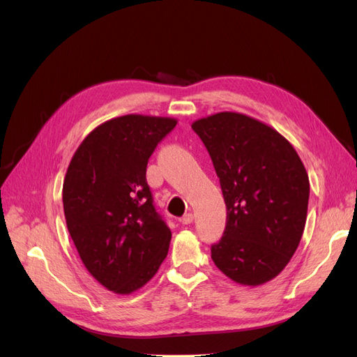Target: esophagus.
<instances>
[{
  "label": "esophagus",
  "instance_id": "1",
  "mask_svg": "<svg viewBox=\"0 0 357 357\" xmlns=\"http://www.w3.org/2000/svg\"><path fill=\"white\" fill-rule=\"evenodd\" d=\"M193 219H195V218H193L192 213H186V214L183 215V218L180 219V222H181L183 225H190V223L193 222Z\"/></svg>",
  "mask_w": 357,
  "mask_h": 357
}]
</instances>
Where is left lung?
Masks as SVG:
<instances>
[{"instance_id": "left-lung-1", "label": "left lung", "mask_w": 357, "mask_h": 357, "mask_svg": "<svg viewBox=\"0 0 357 357\" xmlns=\"http://www.w3.org/2000/svg\"><path fill=\"white\" fill-rule=\"evenodd\" d=\"M207 147L226 204V228L211 259L232 282L261 286L289 264L304 234L310 180L274 128L222 112L192 123Z\"/></svg>"}]
</instances>
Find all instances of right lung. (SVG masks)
Returning <instances> with one entry per match:
<instances>
[{"instance_id":"right-lung-1","label":"right lung","mask_w":357,"mask_h":357,"mask_svg":"<svg viewBox=\"0 0 357 357\" xmlns=\"http://www.w3.org/2000/svg\"><path fill=\"white\" fill-rule=\"evenodd\" d=\"M177 121L126 114L96 126L62 188L67 228L91 275L119 295L143 287L168 255L171 231L155 210L146 168Z\"/></svg>"}]
</instances>
